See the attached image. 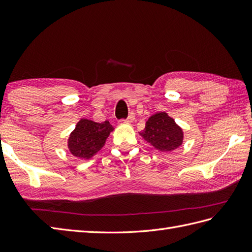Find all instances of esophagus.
Listing matches in <instances>:
<instances>
[{"mask_svg": "<svg viewBox=\"0 0 252 252\" xmlns=\"http://www.w3.org/2000/svg\"><path fill=\"white\" fill-rule=\"evenodd\" d=\"M134 119H135V114H134V112H130V115L126 117V122H132Z\"/></svg>", "mask_w": 252, "mask_h": 252, "instance_id": "obj_1", "label": "esophagus"}]
</instances>
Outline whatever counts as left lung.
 <instances>
[{"mask_svg":"<svg viewBox=\"0 0 252 252\" xmlns=\"http://www.w3.org/2000/svg\"><path fill=\"white\" fill-rule=\"evenodd\" d=\"M141 135L161 152L174 151L183 142L182 129L165 112H158L149 118Z\"/></svg>","mask_w":252,"mask_h":252,"instance_id":"obj_1","label":"left lung"}]
</instances>
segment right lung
I'll use <instances>...</instances> for the list:
<instances>
[{
	"mask_svg": "<svg viewBox=\"0 0 252 252\" xmlns=\"http://www.w3.org/2000/svg\"><path fill=\"white\" fill-rule=\"evenodd\" d=\"M112 129L108 120L100 123L88 119L80 120L69 137V151L78 158L89 159L104 146Z\"/></svg>",
	"mask_w": 252,
	"mask_h": 252,
	"instance_id": "right-lung-1",
	"label": "right lung"
}]
</instances>
